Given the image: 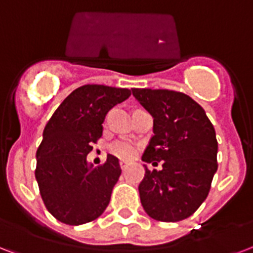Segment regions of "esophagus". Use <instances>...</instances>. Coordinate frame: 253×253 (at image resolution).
<instances>
[{"instance_id":"obj_1","label":"esophagus","mask_w":253,"mask_h":253,"mask_svg":"<svg viewBox=\"0 0 253 253\" xmlns=\"http://www.w3.org/2000/svg\"><path fill=\"white\" fill-rule=\"evenodd\" d=\"M126 166H128V161H124V160H121L120 161V168L123 170L126 169Z\"/></svg>"}]
</instances>
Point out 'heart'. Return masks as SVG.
Instances as JSON below:
<instances>
[{"mask_svg":"<svg viewBox=\"0 0 253 253\" xmlns=\"http://www.w3.org/2000/svg\"><path fill=\"white\" fill-rule=\"evenodd\" d=\"M109 152H111L113 156H116V157L128 160V158H132L133 156L136 154L137 146L134 142H132V141L120 140L111 144V146H109Z\"/></svg>","mask_w":253,"mask_h":253,"instance_id":"b5f03b06","label":"heart"}]
</instances>
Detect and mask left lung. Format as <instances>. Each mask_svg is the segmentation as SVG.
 <instances>
[{
    "mask_svg": "<svg viewBox=\"0 0 253 253\" xmlns=\"http://www.w3.org/2000/svg\"><path fill=\"white\" fill-rule=\"evenodd\" d=\"M132 93L153 116L154 134L142 161H162V170L145 166L141 205L160 222L183 220L205 202L218 170L214 126L205 109L182 92L133 88Z\"/></svg>",
    "mask_w": 253,
    "mask_h": 253,
    "instance_id": "1",
    "label": "left lung"
}]
</instances>
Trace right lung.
I'll return each mask as SVG.
<instances>
[{"instance_id": "1", "label": "right lung", "mask_w": 253, "mask_h": 253, "mask_svg": "<svg viewBox=\"0 0 253 253\" xmlns=\"http://www.w3.org/2000/svg\"><path fill=\"white\" fill-rule=\"evenodd\" d=\"M129 96L126 88L82 85L63 100L44 126L35 178L44 206L59 222H92L108 206L121 174L119 160L108 154L103 165L93 168L87 154L103 134L107 113Z\"/></svg>"}]
</instances>
